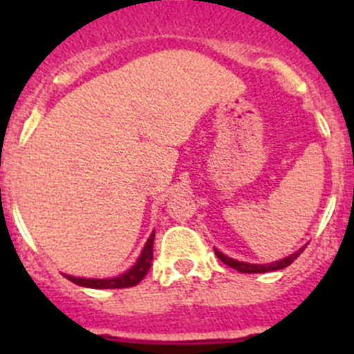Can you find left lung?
<instances>
[{"label": "left lung", "mask_w": 354, "mask_h": 354, "mask_svg": "<svg viewBox=\"0 0 354 354\" xmlns=\"http://www.w3.org/2000/svg\"><path fill=\"white\" fill-rule=\"evenodd\" d=\"M306 246H303V248H299L298 252L290 253L289 257L282 259V261H277V262H271V264H248V262H241V261H234V259L227 257V255H223L221 252H218V250L214 248V253L216 257L220 259L223 264L230 266V268H234V270L241 271V273H268V271H278V270H283V268H287V266L292 264L296 259L301 255V252L305 250Z\"/></svg>", "instance_id": "1"}]
</instances>
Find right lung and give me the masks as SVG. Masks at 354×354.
Listing matches in <instances>:
<instances>
[{
  "instance_id": "right-lung-1",
  "label": "right lung",
  "mask_w": 354,
  "mask_h": 354,
  "mask_svg": "<svg viewBox=\"0 0 354 354\" xmlns=\"http://www.w3.org/2000/svg\"><path fill=\"white\" fill-rule=\"evenodd\" d=\"M154 236L156 232L150 234V237L147 239L145 246H143L142 255L138 257L136 264L127 270L126 273H122L117 278H80V277H71V274H65L67 280H71L72 283L81 287H90V289H124V287H134L136 283H140L145 278V274L149 273L150 266H152V246H154Z\"/></svg>"
}]
</instances>
